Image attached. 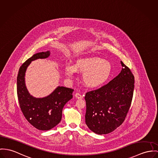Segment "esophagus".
Wrapping results in <instances>:
<instances>
[{
  "label": "esophagus",
  "instance_id": "34e87169",
  "mask_svg": "<svg viewBox=\"0 0 158 158\" xmlns=\"http://www.w3.org/2000/svg\"><path fill=\"white\" fill-rule=\"evenodd\" d=\"M74 96H75V97H76L77 98H78V99H81V98H82L83 97H84L82 95H81L79 93H76Z\"/></svg>",
  "mask_w": 158,
  "mask_h": 158
}]
</instances>
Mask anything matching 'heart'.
<instances>
[{
    "instance_id": "heart-1",
    "label": "heart",
    "mask_w": 158,
    "mask_h": 158,
    "mask_svg": "<svg viewBox=\"0 0 158 158\" xmlns=\"http://www.w3.org/2000/svg\"><path fill=\"white\" fill-rule=\"evenodd\" d=\"M112 65L107 60L97 56H91L77 60L74 66L68 64L65 73L69 78L74 77L76 72L83 73L82 80L85 85L91 88L105 84L112 73Z\"/></svg>"
}]
</instances>
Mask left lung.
<instances>
[{"label":"left lung","mask_w":158,"mask_h":158,"mask_svg":"<svg viewBox=\"0 0 158 158\" xmlns=\"http://www.w3.org/2000/svg\"><path fill=\"white\" fill-rule=\"evenodd\" d=\"M121 72L106 85L86 93L85 123L98 135L110 133L126 117L132 102L134 76L121 61Z\"/></svg>","instance_id":"8db88e82"}]
</instances>
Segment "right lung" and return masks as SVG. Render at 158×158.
<instances>
[{"label": "right lung", "mask_w": 158, "mask_h": 158, "mask_svg": "<svg viewBox=\"0 0 158 158\" xmlns=\"http://www.w3.org/2000/svg\"><path fill=\"white\" fill-rule=\"evenodd\" d=\"M50 55L49 51L34 55L20 67L17 78V96L26 119L40 131H48L61 122L62 109L72 98L73 89L58 86L46 97L36 98L31 95L25 84V73L31 62L45 59Z\"/></svg>", "instance_id": "add662e5"}]
</instances>
